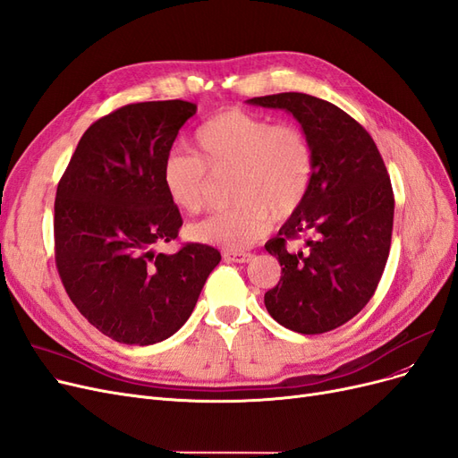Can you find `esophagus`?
I'll return each mask as SVG.
<instances>
[{"instance_id": "1", "label": "esophagus", "mask_w": 458, "mask_h": 458, "mask_svg": "<svg viewBox=\"0 0 458 458\" xmlns=\"http://www.w3.org/2000/svg\"><path fill=\"white\" fill-rule=\"evenodd\" d=\"M223 259L226 262H249L253 259V255L247 253V250H235V249H226L223 250Z\"/></svg>"}]
</instances>
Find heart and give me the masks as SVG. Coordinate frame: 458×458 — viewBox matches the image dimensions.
Returning <instances> with one entry per match:
<instances>
[{
  "label": "heart",
  "instance_id": "heart-1",
  "mask_svg": "<svg viewBox=\"0 0 458 458\" xmlns=\"http://www.w3.org/2000/svg\"><path fill=\"white\" fill-rule=\"evenodd\" d=\"M194 144L198 156L169 152L159 176L174 208L198 215L209 203L211 176L232 173L230 208L190 226L201 243L228 249L255 243L272 220L284 223L301 209L314 181V146L299 125L228 108L198 125Z\"/></svg>",
  "mask_w": 458,
  "mask_h": 458
}]
</instances>
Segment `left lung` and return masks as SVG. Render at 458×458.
<instances>
[{"mask_svg":"<svg viewBox=\"0 0 458 458\" xmlns=\"http://www.w3.org/2000/svg\"><path fill=\"white\" fill-rule=\"evenodd\" d=\"M249 102L291 112L316 154L304 203L264 245L282 267L264 304L294 333L333 331L361 312L385 272L394 226L390 174L371 135L331 102L304 93Z\"/></svg>","mask_w":458,"mask_h":458,"instance_id":"1","label":"left lung"}]
</instances>
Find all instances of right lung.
Returning a JSON list of instances; mask_svg holds the SVG:
<instances>
[{
	"instance_id": "right-lung-1",
	"label": "right lung",
	"mask_w": 458,
	"mask_h": 458,
	"mask_svg": "<svg viewBox=\"0 0 458 458\" xmlns=\"http://www.w3.org/2000/svg\"><path fill=\"white\" fill-rule=\"evenodd\" d=\"M188 100L125 105L83 132L56 186L55 262L70 301L102 335L148 346L179 331L218 249L179 242L181 211L167 198L159 167L196 114Z\"/></svg>"
}]
</instances>
